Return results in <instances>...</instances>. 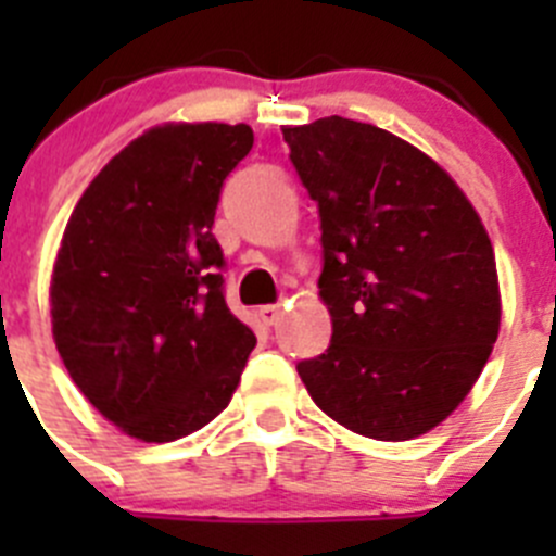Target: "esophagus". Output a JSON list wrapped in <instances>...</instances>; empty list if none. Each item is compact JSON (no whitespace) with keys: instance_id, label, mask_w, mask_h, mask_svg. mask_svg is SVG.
<instances>
[{"instance_id":"obj_1","label":"esophagus","mask_w":556,"mask_h":556,"mask_svg":"<svg viewBox=\"0 0 556 556\" xmlns=\"http://www.w3.org/2000/svg\"><path fill=\"white\" fill-rule=\"evenodd\" d=\"M283 308L278 306V303H273V306H262L258 308V320L264 323V326H275V323L281 320Z\"/></svg>"}]
</instances>
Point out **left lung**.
<instances>
[{
	"instance_id": "obj_1",
	"label": "left lung",
	"mask_w": 556,
	"mask_h": 556,
	"mask_svg": "<svg viewBox=\"0 0 556 556\" xmlns=\"http://www.w3.org/2000/svg\"><path fill=\"white\" fill-rule=\"evenodd\" d=\"M320 211L331 345L298 365L314 404L356 434L401 443L465 401L498 337L490 236L445 169L365 122L283 127Z\"/></svg>"
}]
</instances>
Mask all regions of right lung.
Masks as SVG:
<instances>
[{"mask_svg": "<svg viewBox=\"0 0 556 556\" xmlns=\"http://www.w3.org/2000/svg\"><path fill=\"white\" fill-rule=\"evenodd\" d=\"M248 125H161L113 155L68 217L49 301L83 395L144 443H172L230 404L255 337L225 303L211 233Z\"/></svg>", "mask_w": 556, "mask_h": 556, "instance_id": "1", "label": "right lung"}]
</instances>
